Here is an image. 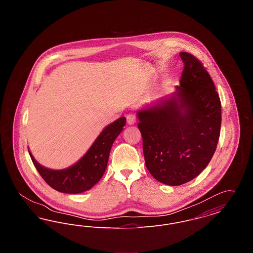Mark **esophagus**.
Listing matches in <instances>:
<instances>
[{
  "label": "esophagus",
  "mask_w": 253,
  "mask_h": 253,
  "mask_svg": "<svg viewBox=\"0 0 253 253\" xmlns=\"http://www.w3.org/2000/svg\"><path fill=\"white\" fill-rule=\"evenodd\" d=\"M126 120H127V123H128L129 125H132V124H134V123H135V116H134V114H133V113H129V114H127V116H126Z\"/></svg>",
  "instance_id": "1"
}]
</instances>
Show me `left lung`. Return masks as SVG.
<instances>
[{
	"instance_id": "left-lung-1",
	"label": "left lung",
	"mask_w": 253,
	"mask_h": 253,
	"mask_svg": "<svg viewBox=\"0 0 253 253\" xmlns=\"http://www.w3.org/2000/svg\"><path fill=\"white\" fill-rule=\"evenodd\" d=\"M177 93L138 112L146 167L157 181L179 186L196 177L216 150L221 101L203 63L181 52Z\"/></svg>"
}]
</instances>
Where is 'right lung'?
<instances>
[{"instance_id": "add662e5", "label": "right lung", "mask_w": 253, "mask_h": 253, "mask_svg": "<svg viewBox=\"0 0 253 253\" xmlns=\"http://www.w3.org/2000/svg\"><path fill=\"white\" fill-rule=\"evenodd\" d=\"M126 124L124 117L107 126L78 163L66 169L53 170L41 166L29 152L38 172L54 190L65 193H81L91 189L102 177L115 139Z\"/></svg>"}]
</instances>
